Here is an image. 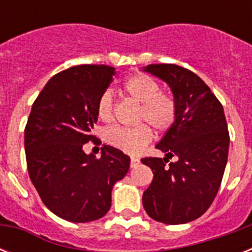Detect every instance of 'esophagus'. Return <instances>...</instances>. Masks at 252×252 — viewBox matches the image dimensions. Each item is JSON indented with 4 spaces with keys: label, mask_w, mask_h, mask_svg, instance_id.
I'll list each match as a JSON object with an SVG mask.
<instances>
[{
    "label": "esophagus",
    "mask_w": 252,
    "mask_h": 252,
    "mask_svg": "<svg viewBox=\"0 0 252 252\" xmlns=\"http://www.w3.org/2000/svg\"><path fill=\"white\" fill-rule=\"evenodd\" d=\"M138 163H140V159H138V158H136V157L130 158V167H136Z\"/></svg>",
    "instance_id": "obj_1"
}]
</instances>
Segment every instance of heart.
I'll use <instances>...</instances> for the list:
<instances>
[{
  "mask_svg": "<svg viewBox=\"0 0 252 252\" xmlns=\"http://www.w3.org/2000/svg\"><path fill=\"white\" fill-rule=\"evenodd\" d=\"M123 90L140 103L137 120H145L158 132L171 128L176 119V103L171 95L161 93V87L152 77L138 73L126 78ZM112 95L106 91L98 100V116L104 122L112 118ZM104 140L126 153H138L152 140V130L146 124L134 126H114L104 130Z\"/></svg>",
  "mask_w": 252,
  "mask_h": 252,
  "instance_id": "b5f03b06",
  "label": "heart"
}]
</instances>
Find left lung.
<instances>
[{
	"label": "left lung",
	"mask_w": 252,
	"mask_h": 252,
	"mask_svg": "<svg viewBox=\"0 0 252 252\" xmlns=\"http://www.w3.org/2000/svg\"><path fill=\"white\" fill-rule=\"evenodd\" d=\"M142 70L166 82L176 103L175 122L156 145L165 158L141 159L154 174L142 205L158 222H191L211 207L226 167L230 138L223 108L188 69L152 64ZM174 157L176 161L168 162Z\"/></svg>",
	"instance_id": "obj_1"
}]
</instances>
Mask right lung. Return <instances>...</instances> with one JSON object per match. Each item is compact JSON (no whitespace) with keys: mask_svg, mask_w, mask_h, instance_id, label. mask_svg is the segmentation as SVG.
<instances>
[{"mask_svg":"<svg viewBox=\"0 0 252 252\" xmlns=\"http://www.w3.org/2000/svg\"><path fill=\"white\" fill-rule=\"evenodd\" d=\"M116 74L107 65H77L47 82L25 129L30 179L49 211L70 222L102 219L111 208L114 184L129 170L130 158L103 145L100 158L84 152L94 140L98 100Z\"/></svg>","mask_w":252,"mask_h":252,"instance_id":"right-lung-1","label":"right lung"}]
</instances>
